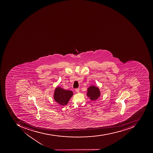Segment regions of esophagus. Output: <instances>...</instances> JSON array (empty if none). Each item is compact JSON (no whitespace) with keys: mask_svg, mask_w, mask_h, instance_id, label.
<instances>
[{"mask_svg":"<svg viewBox=\"0 0 153 153\" xmlns=\"http://www.w3.org/2000/svg\"><path fill=\"white\" fill-rule=\"evenodd\" d=\"M75 91H76L77 93H79V88H76L75 89Z\"/></svg>","mask_w":153,"mask_h":153,"instance_id":"34e87169","label":"esophagus"}]
</instances>
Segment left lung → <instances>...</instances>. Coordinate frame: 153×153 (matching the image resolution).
Listing matches in <instances>:
<instances>
[{
  "label": "left lung",
  "mask_w": 153,
  "mask_h": 153,
  "mask_svg": "<svg viewBox=\"0 0 153 153\" xmlns=\"http://www.w3.org/2000/svg\"><path fill=\"white\" fill-rule=\"evenodd\" d=\"M87 96L90 100L95 101L101 96V91L98 87L91 85L87 88Z\"/></svg>",
  "instance_id": "1"
}]
</instances>
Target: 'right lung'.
<instances>
[{"label": "right lung", "instance_id": "right-lung-1", "mask_svg": "<svg viewBox=\"0 0 153 153\" xmlns=\"http://www.w3.org/2000/svg\"><path fill=\"white\" fill-rule=\"evenodd\" d=\"M73 94L74 93L72 91L65 90L60 87H58L55 89L53 98L57 103L61 106H65L68 103Z\"/></svg>", "mask_w": 153, "mask_h": 153}]
</instances>
